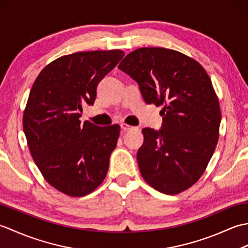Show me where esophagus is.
Here are the masks:
<instances>
[{
  "instance_id": "obj_1",
  "label": "esophagus",
  "mask_w": 248,
  "mask_h": 248,
  "mask_svg": "<svg viewBox=\"0 0 248 248\" xmlns=\"http://www.w3.org/2000/svg\"><path fill=\"white\" fill-rule=\"evenodd\" d=\"M120 127H121V130L124 131V132H127V131H131V130L135 129L134 127H132V125H129L127 124H121Z\"/></svg>"
}]
</instances>
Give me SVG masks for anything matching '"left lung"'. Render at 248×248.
Instances as JSON below:
<instances>
[{
    "label": "left lung",
    "instance_id": "8db88e82",
    "mask_svg": "<svg viewBox=\"0 0 248 248\" xmlns=\"http://www.w3.org/2000/svg\"><path fill=\"white\" fill-rule=\"evenodd\" d=\"M118 68L138 82L147 104L163 105L161 129L141 130V177L161 193L186 191L202 177L219 136L222 115L208 73L192 57L165 48L136 49Z\"/></svg>",
    "mask_w": 248,
    "mask_h": 248
}]
</instances>
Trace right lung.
Wrapping results in <instances>:
<instances>
[{
	"label": "right lung",
	"mask_w": 248,
	"mask_h": 248,
	"mask_svg": "<svg viewBox=\"0 0 248 248\" xmlns=\"http://www.w3.org/2000/svg\"><path fill=\"white\" fill-rule=\"evenodd\" d=\"M124 55L121 50L64 55L46 65L31 86L23 113L31 155L46 181L68 196H85L107 177L120 127L81 124L80 117Z\"/></svg>",
	"instance_id": "add662e5"
}]
</instances>
